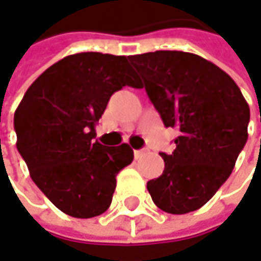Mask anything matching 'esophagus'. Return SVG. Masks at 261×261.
<instances>
[{
	"label": "esophagus",
	"mask_w": 261,
	"mask_h": 261,
	"mask_svg": "<svg viewBox=\"0 0 261 261\" xmlns=\"http://www.w3.org/2000/svg\"><path fill=\"white\" fill-rule=\"evenodd\" d=\"M145 155V149H139V151H134V156L136 158H142Z\"/></svg>",
	"instance_id": "obj_1"
}]
</instances>
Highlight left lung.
<instances>
[{
  "mask_svg": "<svg viewBox=\"0 0 261 261\" xmlns=\"http://www.w3.org/2000/svg\"><path fill=\"white\" fill-rule=\"evenodd\" d=\"M166 127H176L163 175L146 185L164 212L200 209L230 176L248 139L249 107L239 86L199 55L156 50L128 57Z\"/></svg>",
  "mask_w": 261,
  "mask_h": 261,
  "instance_id": "1",
  "label": "left lung"
}]
</instances>
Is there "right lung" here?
I'll list each match as a JSON object with an SVG mask.
<instances>
[{
    "label": "right lung",
    "instance_id": "right-lung-1",
    "mask_svg": "<svg viewBox=\"0 0 261 261\" xmlns=\"http://www.w3.org/2000/svg\"><path fill=\"white\" fill-rule=\"evenodd\" d=\"M124 86L140 88L127 57L74 54L41 73L14 112L16 146L31 179L70 217L106 212L116 175L134 158L127 143L94 140L112 94Z\"/></svg>",
    "mask_w": 261,
    "mask_h": 261
}]
</instances>
